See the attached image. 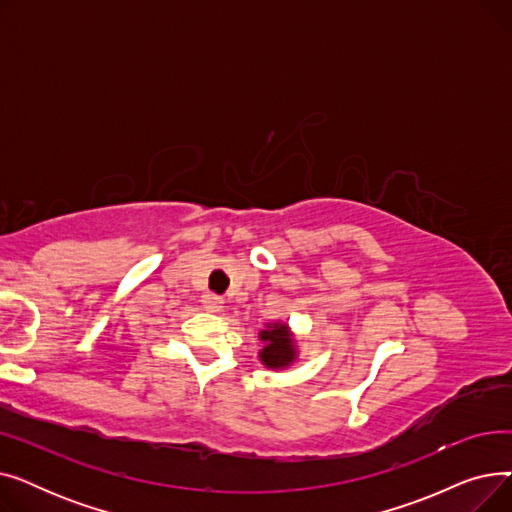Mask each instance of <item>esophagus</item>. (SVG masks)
I'll list each match as a JSON object with an SVG mask.
<instances>
[{"instance_id":"esophagus-1","label":"esophagus","mask_w":512,"mask_h":512,"mask_svg":"<svg viewBox=\"0 0 512 512\" xmlns=\"http://www.w3.org/2000/svg\"><path fill=\"white\" fill-rule=\"evenodd\" d=\"M201 303H203V307L207 311H220L222 309V299L218 297V294H213V292H205Z\"/></svg>"}]
</instances>
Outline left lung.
<instances>
[{"label":"left lung","instance_id":"8db88e82","mask_svg":"<svg viewBox=\"0 0 512 512\" xmlns=\"http://www.w3.org/2000/svg\"><path fill=\"white\" fill-rule=\"evenodd\" d=\"M261 340L265 342L261 351V361L267 367H284L294 357V346L286 326H274L270 330L261 332Z\"/></svg>","mask_w":512,"mask_h":512}]
</instances>
